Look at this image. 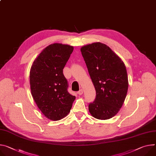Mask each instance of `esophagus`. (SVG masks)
Returning <instances> with one entry per match:
<instances>
[{"instance_id": "1", "label": "esophagus", "mask_w": 156, "mask_h": 156, "mask_svg": "<svg viewBox=\"0 0 156 156\" xmlns=\"http://www.w3.org/2000/svg\"><path fill=\"white\" fill-rule=\"evenodd\" d=\"M83 93V90L82 89L78 91V94L79 95H81Z\"/></svg>"}]
</instances>
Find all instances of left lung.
I'll return each mask as SVG.
<instances>
[{"label":"left lung","mask_w":156,"mask_h":156,"mask_svg":"<svg viewBox=\"0 0 156 156\" xmlns=\"http://www.w3.org/2000/svg\"><path fill=\"white\" fill-rule=\"evenodd\" d=\"M81 52L96 94L88 105L89 111L96 119H110L118 112L127 94L126 66L108 46L100 42L83 46Z\"/></svg>","instance_id":"1"}]
</instances>
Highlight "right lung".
Here are the masks:
<instances>
[{
	"instance_id": "obj_1",
	"label": "right lung",
	"mask_w": 156,
	"mask_h": 156,
	"mask_svg": "<svg viewBox=\"0 0 156 156\" xmlns=\"http://www.w3.org/2000/svg\"><path fill=\"white\" fill-rule=\"evenodd\" d=\"M73 47L62 44L47 47L35 60L30 72L32 95L38 108L50 120L66 116L75 96L68 92L63 69Z\"/></svg>"
}]
</instances>
